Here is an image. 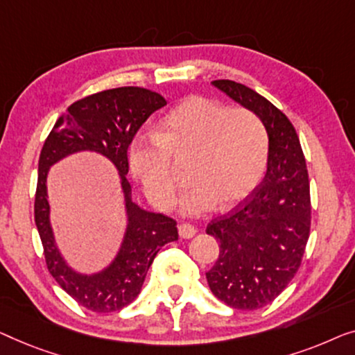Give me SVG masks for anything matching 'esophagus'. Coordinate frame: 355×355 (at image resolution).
Returning <instances> with one entry per match:
<instances>
[{"label": "esophagus", "mask_w": 355, "mask_h": 355, "mask_svg": "<svg viewBox=\"0 0 355 355\" xmlns=\"http://www.w3.org/2000/svg\"><path fill=\"white\" fill-rule=\"evenodd\" d=\"M178 234L180 238H193L194 234H196V228L193 225H189V223H182V225H178Z\"/></svg>", "instance_id": "esophagus-1"}]
</instances>
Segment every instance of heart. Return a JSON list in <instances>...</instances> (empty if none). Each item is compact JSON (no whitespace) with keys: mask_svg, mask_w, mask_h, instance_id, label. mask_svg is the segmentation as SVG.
<instances>
[{"mask_svg":"<svg viewBox=\"0 0 355 355\" xmlns=\"http://www.w3.org/2000/svg\"><path fill=\"white\" fill-rule=\"evenodd\" d=\"M191 187L184 214H202L220 202L244 201L266 172L268 135L262 119L246 107H227L207 96L184 99L162 119L156 135H139L130 146V168L154 206L175 201L173 159L191 156Z\"/></svg>","mask_w":355,"mask_h":355,"instance_id":"obj_1","label":"heart"}]
</instances>
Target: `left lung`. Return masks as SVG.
Returning a JSON list of instances; mask_svg holds the SVG:
<instances>
[{"mask_svg":"<svg viewBox=\"0 0 355 355\" xmlns=\"http://www.w3.org/2000/svg\"><path fill=\"white\" fill-rule=\"evenodd\" d=\"M212 85L256 112L268 133L262 183L206 230L220 243L218 259L206 272L214 296L254 311L278 297L301 267L312 218L306 157L293 123L268 99L232 80Z\"/></svg>","mask_w":355,"mask_h":355,"instance_id":"8db88e82","label":"left lung"}]
</instances>
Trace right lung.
I'll return each instance as SVG.
<instances>
[{
  "instance_id": "obj_1",
  "label": "right lung",
  "mask_w": 355,
  "mask_h": 355,
  "mask_svg": "<svg viewBox=\"0 0 355 355\" xmlns=\"http://www.w3.org/2000/svg\"><path fill=\"white\" fill-rule=\"evenodd\" d=\"M161 93L143 87L104 89L72 103L58 119L40 153L35 191V225L43 244L48 272L64 291L88 311L117 312L141 291L146 273L164 244L178 239L177 222L164 214L146 212L132 202L127 180V149L135 133L154 111L166 106ZM89 148L111 158L121 172L129 212V230L123 249L112 267L93 277L72 272L53 244L46 198L47 168L59 158Z\"/></svg>"
}]
</instances>
